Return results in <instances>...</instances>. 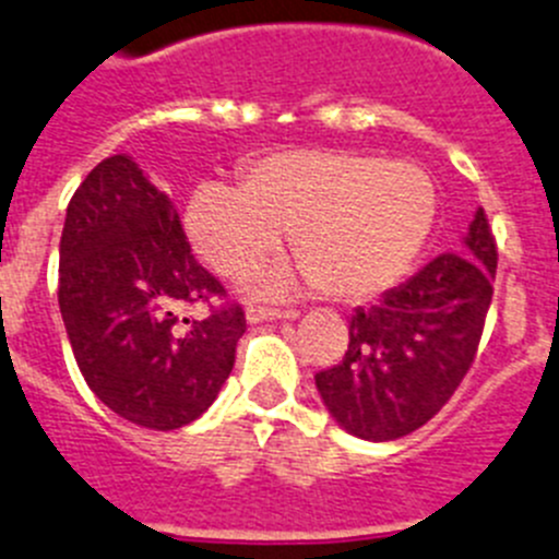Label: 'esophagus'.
Masks as SVG:
<instances>
[{
  "mask_svg": "<svg viewBox=\"0 0 559 559\" xmlns=\"http://www.w3.org/2000/svg\"><path fill=\"white\" fill-rule=\"evenodd\" d=\"M245 317H248V322L281 320V317H284V311H281V309H273V306H262V304H250V306H248V309H245Z\"/></svg>",
  "mask_w": 559,
  "mask_h": 559,
  "instance_id": "1",
  "label": "esophagus"
}]
</instances>
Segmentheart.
I'll list each match as a JSON object with an SVG mask.
<instances>
[{
  "instance_id": "b5f03b06",
  "label": "heart",
  "mask_w": 559,
  "mask_h": 559,
  "mask_svg": "<svg viewBox=\"0 0 559 559\" xmlns=\"http://www.w3.org/2000/svg\"><path fill=\"white\" fill-rule=\"evenodd\" d=\"M436 187L411 162L333 148H289L242 168V187L203 181L187 201L192 248L215 273L242 278L289 242L300 267L262 278L267 292L297 281L358 304L397 284L436 223Z\"/></svg>"
}]
</instances>
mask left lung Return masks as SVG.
<instances>
[{"mask_svg":"<svg viewBox=\"0 0 559 559\" xmlns=\"http://www.w3.org/2000/svg\"><path fill=\"white\" fill-rule=\"evenodd\" d=\"M497 262V237L479 209L466 255H438L378 306L353 314L344 358L314 374L322 403L344 430L394 441L450 403L477 358Z\"/></svg>","mask_w":559,"mask_h":559,"instance_id":"1","label":"left lung"}]
</instances>
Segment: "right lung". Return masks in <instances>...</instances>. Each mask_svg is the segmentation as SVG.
<instances>
[{
    "label": "right lung",
    "instance_id": "add662e5",
    "mask_svg": "<svg viewBox=\"0 0 559 559\" xmlns=\"http://www.w3.org/2000/svg\"><path fill=\"white\" fill-rule=\"evenodd\" d=\"M226 297L195 262L170 198L129 156L98 162L68 203L57 286L93 394L148 430L195 421L231 374L245 333L242 306ZM195 302L210 314L181 318Z\"/></svg>",
    "mask_w": 559,
    "mask_h": 559
}]
</instances>
